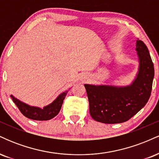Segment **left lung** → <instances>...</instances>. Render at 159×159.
I'll use <instances>...</instances> for the list:
<instances>
[{
    "label": "left lung",
    "mask_w": 159,
    "mask_h": 159,
    "mask_svg": "<svg viewBox=\"0 0 159 159\" xmlns=\"http://www.w3.org/2000/svg\"><path fill=\"white\" fill-rule=\"evenodd\" d=\"M139 57L138 73L132 84L125 87L84 84L93 120L107 124L127 121L145 106L152 91L154 66L147 45L136 42Z\"/></svg>",
    "instance_id": "8db88e82"
}]
</instances>
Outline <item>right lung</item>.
<instances>
[{"mask_svg": "<svg viewBox=\"0 0 159 159\" xmlns=\"http://www.w3.org/2000/svg\"><path fill=\"white\" fill-rule=\"evenodd\" d=\"M66 93L67 91H66L65 93H61L52 104L45 106L43 109L37 107L30 106V105L17 99L12 95L10 96V97L12 98L13 102L16 104V106L18 107V108L19 109V111L24 116L29 119L43 121V120L52 119L58 114V113L61 111L63 100L66 96Z\"/></svg>", "mask_w": 159, "mask_h": 159, "instance_id": "obj_1", "label": "right lung"}]
</instances>
